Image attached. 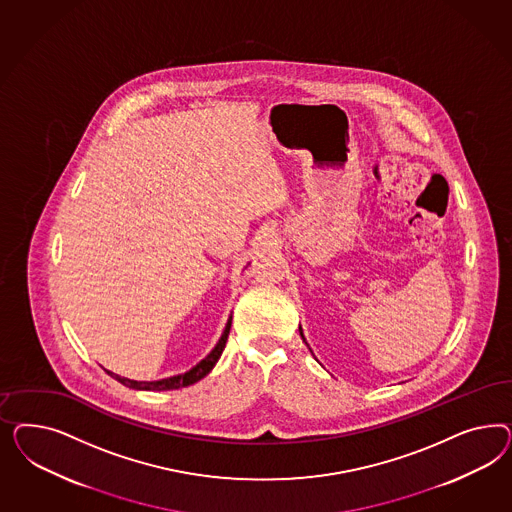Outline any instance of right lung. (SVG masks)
<instances>
[{
  "mask_svg": "<svg viewBox=\"0 0 512 512\" xmlns=\"http://www.w3.org/2000/svg\"><path fill=\"white\" fill-rule=\"evenodd\" d=\"M231 321H233V317L229 319V323L225 326V332H223V336H221V340L217 341L216 347L212 349V353L208 355V357L201 360L195 368H191L189 372L182 373V375H174V377H169V379H161V381H131V379H125V377H120V375H114L112 372H107L109 375H112L114 379H118L122 385L129 388H137V390H174V388L180 387H189V385H193V383H197V381H201L204 375H208L210 370L216 366L217 360L221 357V353H223V349H225V343H227V338H229V332H231Z\"/></svg>",
  "mask_w": 512,
  "mask_h": 512,
  "instance_id": "right-lung-1",
  "label": "right lung"
}]
</instances>
